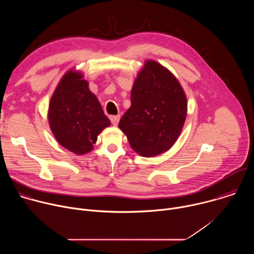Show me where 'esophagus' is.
Here are the masks:
<instances>
[{"instance_id": "34e87169", "label": "esophagus", "mask_w": 254, "mask_h": 254, "mask_svg": "<svg viewBox=\"0 0 254 254\" xmlns=\"http://www.w3.org/2000/svg\"><path fill=\"white\" fill-rule=\"evenodd\" d=\"M120 118H121V116H112V117H111V121H112V123H113V125H114L115 127L118 126L119 121H120Z\"/></svg>"}]
</instances>
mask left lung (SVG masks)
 <instances>
[{"label":"left lung","mask_w":254,"mask_h":254,"mask_svg":"<svg viewBox=\"0 0 254 254\" xmlns=\"http://www.w3.org/2000/svg\"><path fill=\"white\" fill-rule=\"evenodd\" d=\"M131 105L120 121L131 149L155 157L172 148L187 117V97L172 72L147 60L133 82Z\"/></svg>","instance_id":"obj_1"}]
</instances>
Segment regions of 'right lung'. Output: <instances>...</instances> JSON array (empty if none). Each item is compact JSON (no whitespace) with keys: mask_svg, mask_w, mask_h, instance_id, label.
Wrapping results in <instances>:
<instances>
[{"mask_svg":"<svg viewBox=\"0 0 254 254\" xmlns=\"http://www.w3.org/2000/svg\"><path fill=\"white\" fill-rule=\"evenodd\" d=\"M48 122L57 141L68 151L84 155L111 121L79 71L71 69L60 79L48 110Z\"/></svg>","mask_w":254,"mask_h":254,"instance_id":"obj_1","label":"right lung"}]
</instances>
